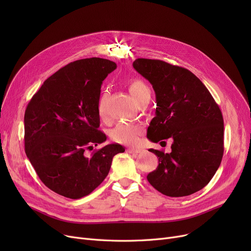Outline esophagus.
Listing matches in <instances>:
<instances>
[{
	"label": "esophagus",
	"instance_id": "obj_1",
	"mask_svg": "<svg viewBox=\"0 0 251 251\" xmlns=\"http://www.w3.org/2000/svg\"><path fill=\"white\" fill-rule=\"evenodd\" d=\"M128 152L130 153H138V152H141V150L140 149H134V148H129L127 150Z\"/></svg>",
	"mask_w": 251,
	"mask_h": 251
}]
</instances>
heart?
I'll list each match as a JSON object with an SVG mask.
<instances>
[{
  "label": "heart",
  "mask_w": 251,
  "mask_h": 251,
  "mask_svg": "<svg viewBox=\"0 0 251 251\" xmlns=\"http://www.w3.org/2000/svg\"><path fill=\"white\" fill-rule=\"evenodd\" d=\"M129 91L131 96L133 97L134 100L139 104L142 100L151 98V89L147 85L146 82H143L140 79H134V80L129 83ZM107 94L103 92L100 96L98 102V113L100 117H104V102ZM142 129L137 124L132 123H119L115 128L111 131V138L118 142L124 144H133L136 143L141 135Z\"/></svg>",
  "instance_id": "1"
}]
</instances>
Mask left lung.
<instances>
[{
	"label": "left lung",
	"mask_w": 251,
	"mask_h": 251,
	"mask_svg": "<svg viewBox=\"0 0 251 251\" xmlns=\"http://www.w3.org/2000/svg\"><path fill=\"white\" fill-rule=\"evenodd\" d=\"M134 69L151 83L155 116L148 128L152 142L172 138V151L151 149L159 166L151 185L171 197L187 196L212 180L224 153V120L218 103L191 71L161 60L136 59Z\"/></svg>",
	"instance_id": "8db88e82"
}]
</instances>
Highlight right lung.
<instances>
[{
    "label": "right lung",
    "instance_id": "obj_1",
    "mask_svg": "<svg viewBox=\"0 0 251 251\" xmlns=\"http://www.w3.org/2000/svg\"><path fill=\"white\" fill-rule=\"evenodd\" d=\"M116 68L100 58L71 62L50 76L26 107V155L45 185L68 199L94 191L108 176L114 155L125 151L108 144L85 155L107 140L99 130L98 102L103 79Z\"/></svg>",
    "mask_w": 251,
    "mask_h": 251
}]
</instances>
